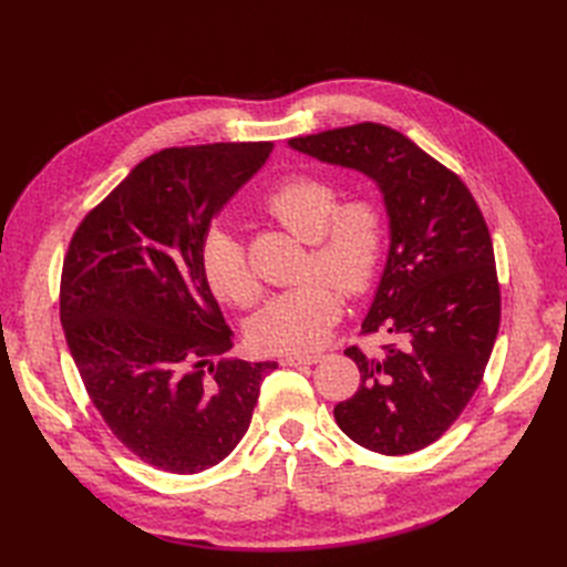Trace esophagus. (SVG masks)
I'll return each mask as SVG.
<instances>
[{
    "mask_svg": "<svg viewBox=\"0 0 567 567\" xmlns=\"http://www.w3.org/2000/svg\"><path fill=\"white\" fill-rule=\"evenodd\" d=\"M317 362H321L319 354H290L281 359L284 367H312Z\"/></svg>",
    "mask_w": 567,
    "mask_h": 567,
    "instance_id": "obj_1",
    "label": "esophagus"
}]
</instances>
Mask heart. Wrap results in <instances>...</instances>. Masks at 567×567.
Here are the masks:
<instances>
[{"label":"heart","mask_w":567,"mask_h":567,"mask_svg":"<svg viewBox=\"0 0 567 567\" xmlns=\"http://www.w3.org/2000/svg\"><path fill=\"white\" fill-rule=\"evenodd\" d=\"M340 200L338 186L317 175H293L274 184L262 208L310 244L307 271L329 276L307 279L274 296L248 326L252 346L271 354H305L329 338L342 312V296L364 293L379 271L383 252V215L369 198ZM200 269L210 290L227 302H255L257 281L246 252L227 227H213L203 236Z\"/></svg>","instance_id":"obj_1"}]
</instances>
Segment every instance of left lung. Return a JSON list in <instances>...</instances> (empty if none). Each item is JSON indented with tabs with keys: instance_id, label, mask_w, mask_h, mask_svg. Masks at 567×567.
Returning <instances> with one entry per match:
<instances>
[{
	"instance_id": "left-lung-1",
	"label": "left lung",
	"mask_w": 567,
	"mask_h": 567,
	"mask_svg": "<svg viewBox=\"0 0 567 567\" xmlns=\"http://www.w3.org/2000/svg\"><path fill=\"white\" fill-rule=\"evenodd\" d=\"M288 146L357 169L383 196L390 246L362 331H383L392 342L375 354L346 350L362 383L333 416L371 452H419L468 404L499 333L502 298L485 217L452 169L385 125L326 130Z\"/></svg>"
}]
</instances>
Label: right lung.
<instances>
[{
    "label": "right lung",
    "instance_id": "obj_1",
    "mask_svg": "<svg viewBox=\"0 0 567 567\" xmlns=\"http://www.w3.org/2000/svg\"><path fill=\"white\" fill-rule=\"evenodd\" d=\"M274 144L165 148L82 219L61 274V323L111 433L161 471L192 475L246 435L277 362L227 359L234 333L200 269L210 221ZM220 359L217 360L216 357Z\"/></svg>",
    "mask_w": 567,
    "mask_h": 567
}]
</instances>
